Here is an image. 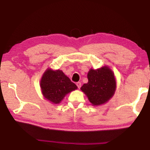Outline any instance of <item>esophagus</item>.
<instances>
[{
	"label": "esophagus",
	"mask_w": 150,
	"mask_h": 150,
	"mask_svg": "<svg viewBox=\"0 0 150 150\" xmlns=\"http://www.w3.org/2000/svg\"><path fill=\"white\" fill-rule=\"evenodd\" d=\"M76 85H77V87H78L79 88H81V83L80 82H77V83H76Z\"/></svg>",
	"instance_id": "esophagus-1"
}]
</instances>
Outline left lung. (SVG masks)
<instances>
[{
    "mask_svg": "<svg viewBox=\"0 0 150 150\" xmlns=\"http://www.w3.org/2000/svg\"><path fill=\"white\" fill-rule=\"evenodd\" d=\"M88 83L81 87L93 106L104 105L112 97L116 88L115 73L105 65L97 69H91L87 74Z\"/></svg>",
    "mask_w": 150,
    "mask_h": 150,
    "instance_id": "left-lung-1",
    "label": "left lung"
}]
</instances>
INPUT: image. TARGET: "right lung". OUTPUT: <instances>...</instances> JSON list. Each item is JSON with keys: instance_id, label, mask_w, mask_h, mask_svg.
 Wrapping results in <instances>:
<instances>
[{"instance_id": "add662e5", "label": "right lung", "mask_w": 150, "mask_h": 150, "mask_svg": "<svg viewBox=\"0 0 150 150\" xmlns=\"http://www.w3.org/2000/svg\"><path fill=\"white\" fill-rule=\"evenodd\" d=\"M40 88L45 99L54 105L60 103L66 95L77 89L75 83L62 70L51 68H47L43 74Z\"/></svg>"}]
</instances>
